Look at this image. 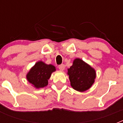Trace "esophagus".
<instances>
[{
    "label": "esophagus",
    "mask_w": 123,
    "mask_h": 123,
    "mask_svg": "<svg viewBox=\"0 0 123 123\" xmlns=\"http://www.w3.org/2000/svg\"><path fill=\"white\" fill-rule=\"evenodd\" d=\"M58 68H59V69L61 70V71H63L64 69H65V65H63V64L60 65L58 66Z\"/></svg>",
    "instance_id": "obj_1"
}]
</instances>
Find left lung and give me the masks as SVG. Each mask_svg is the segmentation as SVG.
I'll use <instances>...</instances> for the list:
<instances>
[{
	"mask_svg": "<svg viewBox=\"0 0 123 123\" xmlns=\"http://www.w3.org/2000/svg\"><path fill=\"white\" fill-rule=\"evenodd\" d=\"M68 74L74 89L84 92L94 83L96 78L95 70L80 58H76L73 63L68 69Z\"/></svg>",
	"mask_w": 123,
	"mask_h": 123,
	"instance_id": "obj_1",
	"label": "left lung"
}]
</instances>
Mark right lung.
Wrapping results in <instances>:
<instances>
[{"label": "right lung", "mask_w": 123, "mask_h": 123, "mask_svg": "<svg viewBox=\"0 0 123 123\" xmlns=\"http://www.w3.org/2000/svg\"><path fill=\"white\" fill-rule=\"evenodd\" d=\"M56 68L52 65H47L39 61L37 62L26 74L28 82L36 89L44 87L48 85V80Z\"/></svg>", "instance_id": "right-lung-1"}]
</instances>
